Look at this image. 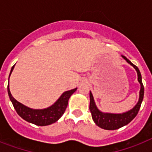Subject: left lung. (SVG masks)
<instances>
[{
  "mask_svg": "<svg viewBox=\"0 0 152 152\" xmlns=\"http://www.w3.org/2000/svg\"><path fill=\"white\" fill-rule=\"evenodd\" d=\"M122 57L129 63L131 64L137 72V76H138V81L140 84V97L139 101L137 103V105L130 110L125 112L122 113H103L97 108L95 105V100L93 98L92 93L90 91V111L91 113V117L94 121V122L99 126V127L106 130H114L120 129V128L128 125L132 120L134 119V118L137 115L139 112V110L141 106L142 101L144 99V88L142 83V77L140 72L139 69L137 68L135 64H133L129 60L127 59L125 56H122Z\"/></svg>",
  "mask_w": 152,
  "mask_h": 152,
  "instance_id": "1",
  "label": "left lung"
}]
</instances>
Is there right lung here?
Segmentation results:
<instances>
[{"instance_id":"add662e5","label":"right lung","mask_w":152,"mask_h":152,"mask_svg":"<svg viewBox=\"0 0 152 152\" xmlns=\"http://www.w3.org/2000/svg\"><path fill=\"white\" fill-rule=\"evenodd\" d=\"M14 66L15 65L12 67L9 76H10L11 73L14 69ZM8 85V96H9V99H10L11 102H12V103L13 106H14V108H15L18 114L25 121H27L30 123H32V124H34V125H39V126H46V125H51L53 123L56 122L64 114V111L67 108V106H68L69 98L77 89V88H75L72 90L64 91L61 95V97L57 99V101L48 108L42 109V110H34V109H31L24 106V105H23L22 103L19 102L17 100H15L11 94Z\"/></svg>"}]
</instances>
